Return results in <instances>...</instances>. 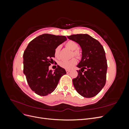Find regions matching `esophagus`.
Instances as JSON below:
<instances>
[{"mask_svg":"<svg viewBox=\"0 0 129 129\" xmlns=\"http://www.w3.org/2000/svg\"><path fill=\"white\" fill-rule=\"evenodd\" d=\"M66 73H69L70 72H71V71H69V70H66Z\"/></svg>","mask_w":129,"mask_h":129,"instance_id":"1","label":"esophagus"}]
</instances>
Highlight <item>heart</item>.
<instances>
[{
  "label": "heart",
  "instance_id": "b5f03b06",
  "mask_svg": "<svg viewBox=\"0 0 129 129\" xmlns=\"http://www.w3.org/2000/svg\"><path fill=\"white\" fill-rule=\"evenodd\" d=\"M66 46L67 47L73 50V55L77 57H81L82 55V53L80 51L79 48V45L76 42L73 40H69L66 44ZM61 46H58L55 49V56L56 57H58L59 56V52L60 50ZM77 60L75 58H73L69 60H62L59 62V64L61 67L64 69H72L74 66L77 63Z\"/></svg>",
  "mask_w": 129,
  "mask_h": 129
}]
</instances>
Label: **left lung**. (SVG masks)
Returning a JSON list of instances; mask_svg holds the SVG:
<instances>
[{
	"label": "left lung",
	"mask_w": 129,
	"mask_h": 129,
	"mask_svg": "<svg viewBox=\"0 0 129 129\" xmlns=\"http://www.w3.org/2000/svg\"><path fill=\"white\" fill-rule=\"evenodd\" d=\"M78 43L82 48V59L77 67V76L73 79L74 86L80 95L91 98L100 92L106 83L107 61L103 47L87 34L68 37Z\"/></svg>",
	"instance_id": "left-lung-1"
}]
</instances>
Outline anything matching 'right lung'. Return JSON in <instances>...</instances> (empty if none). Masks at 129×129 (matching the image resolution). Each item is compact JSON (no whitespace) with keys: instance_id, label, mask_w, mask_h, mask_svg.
Returning <instances> with one entry per match:
<instances>
[{"instance_id":"add662e5","label":"right lung","mask_w":129,"mask_h":129,"mask_svg":"<svg viewBox=\"0 0 129 129\" xmlns=\"http://www.w3.org/2000/svg\"><path fill=\"white\" fill-rule=\"evenodd\" d=\"M66 40L65 36L44 34L31 41L24 51V73L29 87L37 95L52 93L61 76L66 74L59 66L54 72L49 69L55 48Z\"/></svg>"}]
</instances>
